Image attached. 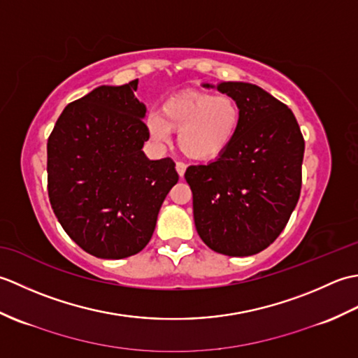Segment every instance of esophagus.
Masks as SVG:
<instances>
[{
    "label": "esophagus",
    "mask_w": 358,
    "mask_h": 358,
    "mask_svg": "<svg viewBox=\"0 0 358 358\" xmlns=\"http://www.w3.org/2000/svg\"><path fill=\"white\" fill-rule=\"evenodd\" d=\"M175 169H177L180 177H183L185 172H186V164L181 163V162H177V164H175Z\"/></svg>",
    "instance_id": "34e87169"
}]
</instances>
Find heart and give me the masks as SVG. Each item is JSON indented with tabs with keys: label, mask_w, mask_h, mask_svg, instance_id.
I'll return each instance as SVG.
<instances>
[{
	"label": "heart",
	"mask_w": 358,
	"mask_h": 358,
	"mask_svg": "<svg viewBox=\"0 0 358 358\" xmlns=\"http://www.w3.org/2000/svg\"><path fill=\"white\" fill-rule=\"evenodd\" d=\"M241 110L229 95L187 92L172 96L162 113L150 112L146 127L150 138L166 144L178 131V148L194 159H210L229 146L238 132Z\"/></svg>",
	"instance_id": "b5f03b06"
}]
</instances>
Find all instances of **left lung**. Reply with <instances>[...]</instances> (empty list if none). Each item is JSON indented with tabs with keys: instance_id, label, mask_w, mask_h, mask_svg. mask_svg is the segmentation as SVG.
<instances>
[{
	"instance_id": "8db88e82",
	"label": "left lung",
	"mask_w": 358,
	"mask_h": 358,
	"mask_svg": "<svg viewBox=\"0 0 358 358\" xmlns=\"http://www.w3.org/2000/svg\"><path fill=\"white\" fill-rule=\"evenodd\" d=\"M217 89L238 103V132L214 162L189 166L185 178L200 238L218 254L248 257L275 241L296 206L305 140L292 110L262 87L226 81Z\"/></svg>"
}]
</instances>
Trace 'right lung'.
<instances>
[{
  "label": "right lung",
  "mask_w": 358,
  "mask_h": 358,
  "mask_svg": "<svg viewBox=\"0 0 358 358\" xmlns=\"http://www.w3.org/2000/svg\"><path fill=\"white\" fill-rule=\"evenodd\" d=\"M138 80L100 86L66 106L48 140V191L66 234L98 258L138 254L178 173L171 158L149 159Z\"/></svg>",
  "instance_id": "obj_1"
}]
</instances>
